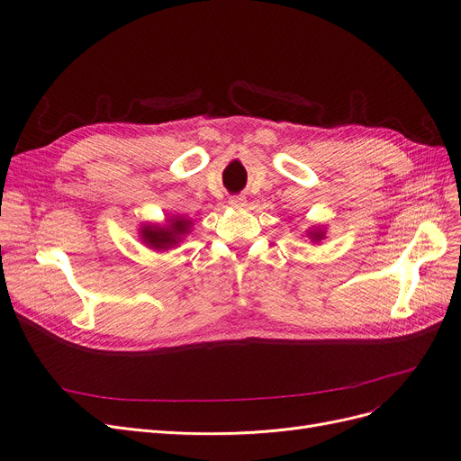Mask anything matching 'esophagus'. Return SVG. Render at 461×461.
Here are the masks:
<instances>
[{
  "instance_id": "1",
  "label": "esophagus",
  "mask_w": 461,
  "mask_h": 461,
  "mask_svg": "<svg viewBox=\"0 0 461 461\" xmlns=\"http://www.w3.org/2000/svg\"><path fill=\"white\" fill-rule=\"evenodd\" d=\"M247 203V198L240 196V194H237V196H231L230 198V205L231 207H243Z\"/></svg>"
}]
</instances>
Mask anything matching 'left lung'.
Listing matches in <instances>:
<instances>
[{"label":"left lung","mask_w":461,"mask_h":461,"mask_svg":"<svg viewBox=\"0 0 461 461\" xmlns=\"http://www.w3.org/2000/svg\"><path fill=\"white\" fill-rule=\"evenodd\" d=\"M308 237L313 240V243H320L321 239H325V231L320 230V228H318V230H310V231H308Z\"/></svg>","instance_id":"8db88e82"}]
</instances>
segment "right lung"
Returning a JSON list of instances; mask_svg holds the SVG:
<instances>
[{"label":"right lung","mask_w":461,"mask_h":461,"mask_svg":"<svg viewBox=\"0 0 461 461\" xmlns=\"http://www.w3.org/2000/svg\"><path fill=\"white\" fill-rule=\"evenodd\" d=\"M192 222L186 221L183 216H174L167 218L166 226H153V224H145L140 228L143 243L155 249V250H167L176 247L179 240L190 231Z\"/></svg>","instance_id":"right-lung-1"}]
</instances>
